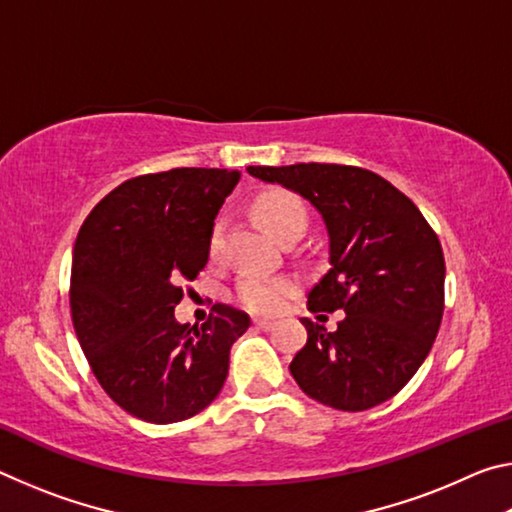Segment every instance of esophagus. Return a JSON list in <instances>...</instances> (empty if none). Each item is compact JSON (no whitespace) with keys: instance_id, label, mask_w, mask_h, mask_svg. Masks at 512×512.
<instances>
[{"instance_id":"1","label":"esophagus","mask_w":512,"mask_h":512,"mask_svg":"<svg viewBox=\"0 0 512 512\" xmlns=\"http://www.w3.org/2000/svg\"><path fill=\"white\" fill-rule=\"evenodd\" d=\"M253 325H255L257 329H264V332H266V329H271V327H273V320H266V318H255V320H253Z\"/></svg>"}]
</instances>
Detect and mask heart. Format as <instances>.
Segmentation results:
<instances>
[{
  "label": "heart",
  "instance_id": "b5f03b06",
  "mask_svg": "<svg viewBox=\"0 0 512 512\" xmlns=\"http://www.w3.org/2000/svg\"><path fill=\"white\" fill-rule=\"evenodd\" d=\"M255 216L264 223V228L271 232L275 239H282L293 230L305 232L307 210L300 198L284 189H271L255 198L253 203ZM221 246V223L214 225L210 237V255L219 253ZM296 291V282L287 275H264L255 271H246L237 280L235 296L248 311L255 314H277L287 300Z\"/></svg>",
  "mask_w": 512,
  "mask_h": 512
}]
</instances>
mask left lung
<instances>
[{"label":"left lung","instance_id":"8db88e82","mask_svg":"<svg viewBox=\"0 0 512 512\" xmlns=\"http://www.w3.org/2000/svg\"><path fill=\"white\" fill-rule=\"evenodd\" d=\"M248 173L307 198L329 237L332 266L307 307L343 309L345 318L334 332L302 318L307 343L289 366L293 379L311 400L339 411L391 400L427 359L443 320L438 235L409 196L368 169L302 162Z\"/></svg>","mask_w":512,"mask_h":512}]
</instances>
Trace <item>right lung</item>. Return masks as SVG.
<instances>
[{
    "label": "right lung",
    "instance_id": "obj_1",
    "mask_svg": "<svg viewBox=\"0 0 512 512\" xmlns=\"http://www.w3.org/2000/svg\"><path fill=\"white\" fill-rule=\"evenodd\" d=\"M241 173L183 167L121 183L94 207L74 244L69 307L103 391L144 422L169 424L210 406L230 348L250 327L214 305L201 327L173 309L210 257L214 219Z\"/></svg>",
    "mask_w": 512,
    "mask_h": 512
}]
</instances>
